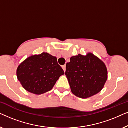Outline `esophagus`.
Masks as SVG:
<instances>
[{"label": "esophagus", "mask_w": 128, "mask_h": 128, "mask_svg": "<svg viewBox=\"0 0 128 128\" xmlns=\"http://www.w3.org/2000/svg\"><path fill=\"white\" fill-rule=\"evenodd\" d=\"M62 69H64V72H66V64H64V65L62 66Z\"/></svg>", "instance_id": "1"}]
</instances>
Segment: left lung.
I'll return each mask as SVG.
<instances>
[{
    "label": "left lung",
    "mask_w": 128,
    "mask_h": 128,
    "mask_svg": "<svg viewBox=\"0 0 128 128\" xmlns=\"http://www.w3.org/2000/svg\"><path fill=\"white\" fill-rule=\"evenodd\" d=\"M70 60L66 64L65 74L72 93L87 98L100 92L108 78L104 63L90 52L85 56H73Z\"/></svg>",
    "instance_id": "8db88e82"
}]
</instances>
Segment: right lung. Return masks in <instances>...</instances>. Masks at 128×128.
I'll return each instance as SVG.
<instances>
[{"mask_svg":"<svg viewBox=\"0 0 128 128\" xmlns=\"http://www.w3.org/2000/svg\"><path fill=\"white\" fill-rule=\"evenodd\" d=\"M17 79L26 90L36 95L51 90L64 74L56 57L46 52L31 55L19 64Z\"/></svg>","mask_w":128,"mask_h":128,"instance_id":"right-lung-1","label":"right lung"}]
</instances>
